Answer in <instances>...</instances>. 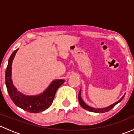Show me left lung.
Segmentation results:
<instances>
[{"label": "left lung", "instance_id": "1", "mask_svg": "<svg viewBox=\"0 0 134 134\" xmlns=\"http://www.w3.org/2000/svg\"><path fill=\"white\" fill-rule=\"evenodd\" d=\"M124 97H125V95H124L123 97H122V98L119 100L117 101V102H116L115 103L113 104L110 105L109 107L105 108H100V109L99 108H91V107H90V106H87V105L85 103L83 100H82V98H81V90H80L79 91V93H78V101H79V103H80V106H82L83 109H86V110L90 111H91V112H94V113H104V112L109 111L113 108L114 107V106H115L117 104H118L119 102H121V101L122 100V98H124Z\"/></svg>", "mask_w": 134, "mask_h": 134}]
</instances>
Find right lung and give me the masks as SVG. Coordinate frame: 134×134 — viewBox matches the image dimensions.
Listing matches in <instances>:
<instances>
[{"mask_svg":"<svg viewBox=\"0 0 134 134\" xmlns=\"http://www.w3.org/2000/svg\"><path fill=\"white\" fill-rule=\"evenodd\" d=\"M18 49L12 53L8 60L5 80L8 92L15 104L30 113H39L50 107L58 89L64 83V80H55L43 93L36 96H26L17 90L12 83V65L14 56Z\"/></svg>","mask_w":134,"mask_h":134,"instance_id":"1","label":"right lung"}]
</instances>
